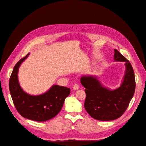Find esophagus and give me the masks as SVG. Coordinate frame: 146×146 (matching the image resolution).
<instances>
[{
  "label": "esophagus",
  "instance_id": "34e87169",
  "mask_svg": "<svg viewBox=\"0 0 146 146\" xmlns=\"http://www.w3.org/2000/svg\"><path fill=\"white\" fill-rule=\"evenodd\" d=\"M78 88H79V86L78 84H75L73 86V89L74 90H78Z\"/></svg>",
  "mask_w": 146,
  "mask_h": 146
}]
</instances>
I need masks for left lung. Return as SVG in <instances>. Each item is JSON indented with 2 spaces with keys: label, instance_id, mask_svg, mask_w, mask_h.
<instances>
[{
  "label": "left lung",
  "instance_id": "left-lung-1",
  "mask_svg": "<svg viewBox=\"0 0 146 146\" xmlns=\"http://www.w3.org/2000/svg\"><path fill=\"white\" fill-rule=\"evenodd\" d=\"M114 61L125 62V73L119 87L111 90L102 85L97 76L85 75L80 79L86 88L85 108L92 118L98 120H115L124 113L134 96L135 80L131 64L116 49Z\"/></svg>",
  "mask_w": 146,
  "mask_h": 146
}]
</instances>
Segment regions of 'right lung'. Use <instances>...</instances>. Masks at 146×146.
<instances>
[{"label": "right lung", "mask_w": 146, "mask_h": 146, "mask_svg": "<svg viewBox=\"0 0 146 146\" xmlns=\"http://www.w3.org/2000/svg\"><path fill=\"white\" fill-rule=\"evenodd\" d=\"M29 54L30 52L15 65L9 80V90L15 107L22 116L37 122H44L61 111L65 98L70 94V88L53 85L48 91L36 95L24 91L19 82L18 73L21 64Z\"/></svg>", "instance_id": "add662e5"}]
</instances>
